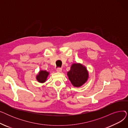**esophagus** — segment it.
<instances>
[{
  "label": "esophagus",
  "mask_w": 128,
  "mask_h": 128,
  "mask_svg": "<svg viewBox=\"0 0 128 128\" xmlns=\"http://www.w3.org/2000/svg\"><path fill=\"white\" fill-rule=\"evenodd\" d=\"M62 71V69L60 68H57V69H56V72H61Z\"/></svg>",
  "instance_id": "1"
}]
</instances>
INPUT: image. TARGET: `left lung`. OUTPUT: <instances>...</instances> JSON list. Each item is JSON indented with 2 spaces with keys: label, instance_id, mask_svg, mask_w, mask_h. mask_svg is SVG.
Segmentation results:
<instances>
[{
  "label": "left lung",
  "instance_id": "left-lung-1",
  "mask_svg": "<svg viewBox=\"0 0 128 128\" xmlns=\"http://www.w3.org/2000/svg\"><path fill=\"white\" fill-rule=\"evenodd\" d=\"M69 80L75 87H80L84 84L89 78V72L86 67L80 63H73L69 72H67Z\"/></svg>",
  "mask_w": 128,
  "mask_h": 128
}]
</instances>
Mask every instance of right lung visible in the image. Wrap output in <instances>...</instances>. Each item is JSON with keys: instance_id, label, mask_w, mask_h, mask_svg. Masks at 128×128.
<instances>
[{"instance_id": "right-lung-1", "label": "right lung", "mask_w": 128, "mask_h": 128, "mask_svg": "<svg viewBox=\"0 0 128 128\" xmlns=\"http://www.w3.org/2000/svg\"><path fill=\"white\" fill-rule=\"evenodd\" d=\"M49 74L50 72L46 70H40L38 74L36 76V79L38 82L42 84L46 81Z\"/></svg>"}]
</instances>
